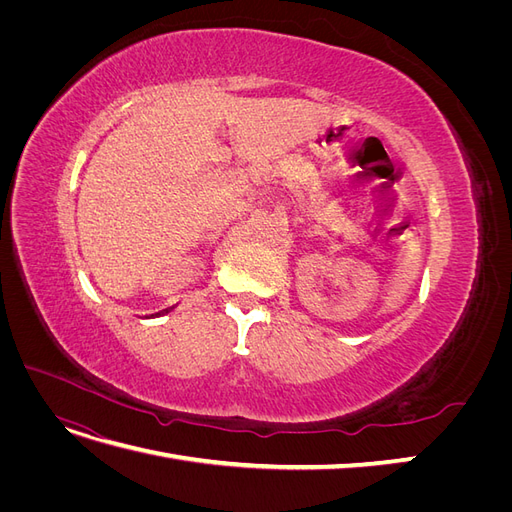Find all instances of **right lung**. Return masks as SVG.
Instances as JSON below:
<instances>
[{
    "instance_id": "1",
    "label": "right lung",
    "mask_w": 512,
    "mask_h": 512,
    "mask_svg": "<svg viewBox=\"0 0 512 512\" xmlns=\"http://www.w3.org/2000/svg\"><path fill=\"white\" fill-rule=\"evenodd\" d=\"M170 309H173V307H168V309H164V312H160V314H168L170 312ZM160 314H156V316H160ZM153 316V314H151Z\"/></svg>"
}]
</instances>
